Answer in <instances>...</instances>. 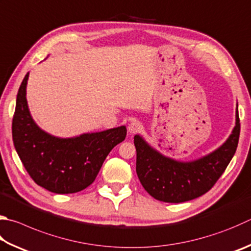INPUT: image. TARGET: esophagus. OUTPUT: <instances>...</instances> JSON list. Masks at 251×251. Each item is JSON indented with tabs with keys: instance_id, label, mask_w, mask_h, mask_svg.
Instances as JSON below:
<instances>
[{
	"instance_id": "1",
	"label": "esophagus",
	"mask_w": 251,
	"mask_h": 251,
	"mask_svg": "<svg viewBox=\"0 0 251 251\" xmlns=\"http://www.w3.org/2000/svg\"><path fill=\"white\" fill-rule=\"evenodd\" d=\"M141 127L143 126L139 121H131L128 125V131L130 134H135L141 129Z\"/></svg>"
}]
</instances>
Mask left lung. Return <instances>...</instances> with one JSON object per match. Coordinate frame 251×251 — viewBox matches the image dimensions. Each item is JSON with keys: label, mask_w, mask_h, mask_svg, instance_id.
Returning <instances> with one entry per match:
<instances>
[{"label": "left lung", "mask_w": 251, "mask_h": 251, "mask_svg": "<svg viewBox=\"0 0 251 251\" xmlns=\"http://www.w3.org/2000/svg\"><path fill=\"white\" fill-rule=\"evenodd\" d=\"M238 108L236 125L220 148L194 161L183 162L163 156L140 135H135L136 172L144 189L159 201L181 203L197 199L212 189L228 166L239 140Z\"/></svg>", "instance_id": "left-lung-1"}]
</instances>
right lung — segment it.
I'll use <instances>...</instances> for the list:
<instances>
[{"label":"right lung","instance_id":"1","mask_svg":"<svg viewBox=\"0 0 251 251\" xmlns=\"http://www.w3.org/2000/svg\"><path fill=\"white\" fill-rule=\"evenodd\" d=\"M27 72L18 90L12 135L16 152L31 179L57 194L76 193L95 180L104 160L126 137V127L59 138L34 122L26 100Z\"/></svg>","mask_w":251,"mask_h":251}]
</instances>
